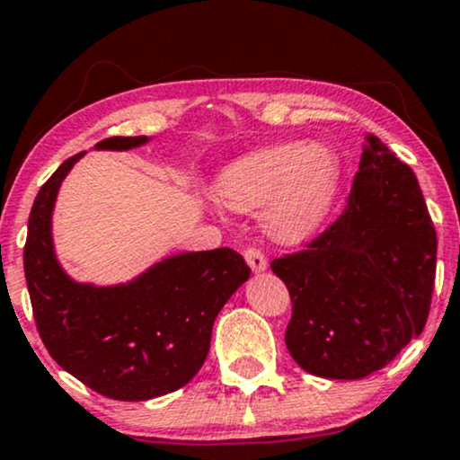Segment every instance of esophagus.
Masks as SVG:
<instances>
[{"mask_svg": "<svg viewBox=\"0 0 460 460\" xmlns=\"http://www.w3.org/2000/svg\"><path fill=\"white\" fill-rule=\"evenodd\" d=\"M244 260L248 266H251L252 272H263L268 268V260L263 257V252L260 251V248H246L244 251Z\"/></svg>", "mask_w": 460, "mask_h": 460, "instance_id": "esophagus-1", "label": "esophagus"}]
</instances>
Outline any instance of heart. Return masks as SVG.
<instances>
[{
  "instance_id": "heart-1",
  "label": "heart",
  "mask_w": 460,
  "mask_h": 460,
  "mask_svg": "<svg viewBox=\"0 0 460 460\" xmlns=\"http://www.w3.org/2000/svg\"><path fill=\"white\" fill-rule=\"evenodd\" d=\"M341 183V160L320 142H281L244 153L223 168L216 197L234 212L260 210L263 231L300 242L329 218Z\"/></svg>"
}]
</instances>
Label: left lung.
Listing matches in <instances>:
<instances>
[{"mask_svg": "<svg viewBox=\"0 0 460 460\" xmlns=\"http://www.w3.org/2000/svg\"><path fill=\"white\" fill-rule=\"evenodd\" d=\"M435 268L437 234L415 172L366 134L346 212L307 251L272 261L292 296L289 355L332 381L385 367L424 331Z\"/></svg>", "mask_w": 460, "mask_h": 460, "instance_id": "1", "label": "left lung"}]
</instances>
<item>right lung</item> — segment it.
<instances>
[{
	"label": "right lung",
	"mask_w": 460,
	"mask_h": 460,
	"mask_svg": "<svg viewBox=\"0 0 460 460\" xmlns=\"http://www.w3.org/2000/svg\"><path fill=\"white\" fill-rule=\"evenodd\" d=\"M149 136H114L94 151H129ZM77 153L36 194L23 251L40 340L54 361L112 400L140 402L177 392L205 363L216 315L251 277L231 248L175 252L125 283L94 285L62 268L54 244L58 192Z\"/></svg>",
	"instance_id": "add662e5"
}]
</instances>
